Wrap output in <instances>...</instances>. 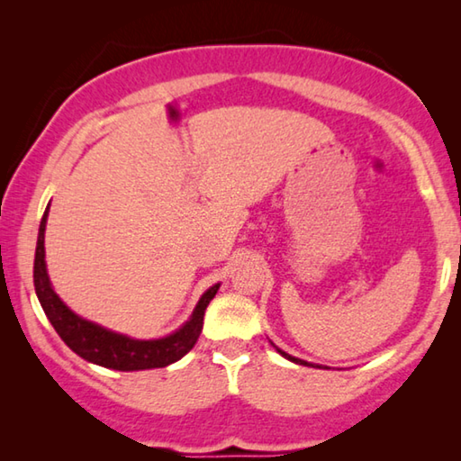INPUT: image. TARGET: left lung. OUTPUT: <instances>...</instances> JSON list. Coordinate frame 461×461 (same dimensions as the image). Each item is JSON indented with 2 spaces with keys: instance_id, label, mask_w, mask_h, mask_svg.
I'll use <instances>...</instances> for the list:
<instances>
[{
  "instance_id": "obj_1",
  "label": "left lung",
  "mask_w": 461,
  "mask_h": 461,
  "mask_svg": "<svg viewBox=\"0 0 461 461\" xmlns=\"http://www.w3.org/2000/svg\"><path fill=\"white\" fill-rule=\"evenodd\" d=\"M276 348V346H275ZM276 352L280 354V356H285L286 360H291V362H294V364H301V366H311L309 362H305V360H299V357H294V356H291V354H286V352H283V349H278L276 348Z\"/></svg>"
}]
</instances>
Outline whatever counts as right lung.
<instances>
[{
	"mask_svg": "<svg viewBox=\"0 0 461 461\" xmlns=\"http://www.w3.org/2000/svg\"><path fill=\"white\" fill-rule=\"evenodd\" d=\"M46 217H49V207H46V212L42 215L41 230H38L34 256V288L49 321L60 335V339L65 341L77 356H81L83 360L87 362L104 366V368L134 372L165 368V366L181 360L186 352H191L203 330V315H205L209 301H212L215 293L220 291V283L203 293L189 321H186L181 330L167 335V338L134 339L128 338V335L109 331L105 327L87 321V319L73 313V311L59 299V294L54 293L44 262Z\"/></svg>",
	"mask_w": 461,
	"mask_h": 461,
	"instance_id": "right-lung-1",
	"label": "right lung"
}]
</instances>
